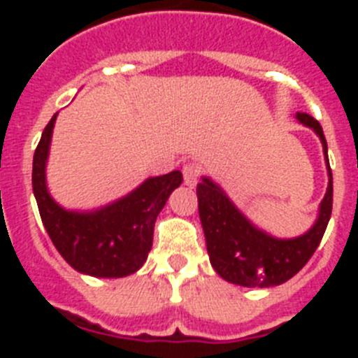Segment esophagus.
<instances>
[{"label":"esophagus","mask_w":358,"mask_h":358,"mask_svg":"<svg viewBox=\"0 0 358 358\" xmlns=\"http://www.w3.org/2000/svg\"><path fill=\"white\" fill-rule=\"evenodd\" d=\"M182 177H185V185L186 186H195L201 177V166L197 163H186L182 166Z\"/></svg>","instance_id":"esophagus-1"}]
</instances>
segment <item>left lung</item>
Wrapping results in <instances>:
<instances>
[{
  "label": "left lung",
  "mask_w": 358,
  "mask_h": 358,
  "mask_svg": "<svg viewBox=\"0 0 358 358\" xmlns=\"http://www.w3.org/2000/svg\"><path fill=\"white\" fill-rule=\"evenodd\" d=\"M296 118L306 127L314 129L315 134L321 138L330 176L327 195L319 206L317 220L305 235L289 240L274 238L252 226L222 189L208 177L197 185L199 217L206 236L210 262L218 276L229 283L260 289L285 283L305 267L327 231L334 202L328 145L317 120L306 113H297Z\"/></svg>",
  "instance_id": "left-lung-1"
}]
</instances>
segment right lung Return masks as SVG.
<instances>
[{
	"label": "right lung",
	"instance_id": "add662e5",
	"mask_svg": "<svg viewBox=\"0 0 358 358\" xmlns=\"http://www.w3.org/2000/svg\"><path fill=\"white\" fill-rule=\"evenodd\" d=\"M57 113L44 127L34 154L31 186L41 220L57 251L82 274L123 278L136 273L152 249L154 224L173 189L182 182L179 170L150 177L141 186L94 211H68L46 188V159Z\"/></svg>",
	"mask_w": 358,
	"mask_h": 358
}]
</instances>
